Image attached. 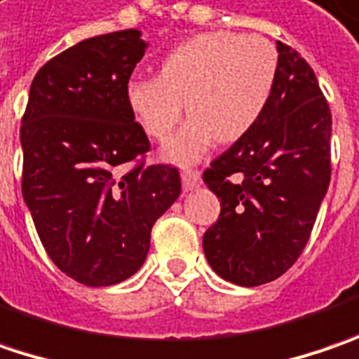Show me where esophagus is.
Returning <instances> with one entry per match:
<instances>
[{"instance_id": "1", "label": "esophagus", "mask_w": 359, "mask_h": 359, "mask_svg": "<svg viewBox=\"0 0 359 359\" xmlns=\"http://www.w3.org/2000/svg\"><path fill=\"white\" fill-rule=\"evenodd\" d=\"M180 179H182V189L187 193L201 187V172H196V170H182Z\"/></svg>"}]
</instances>
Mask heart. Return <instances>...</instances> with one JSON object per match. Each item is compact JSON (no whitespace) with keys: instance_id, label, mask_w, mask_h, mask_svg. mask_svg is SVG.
<instances>
[{"instance_id":"obj_1","label":"heart","mask_w":359,"mask_h":359,"mask_svg":"<svg viewBox=\"0 0 359 359\" xmlns=\"http://www.w3.org/2000/svg\"><path fill=\"white\" fill-rule=\"evenodd\" d=\"M277 80V52L257 34L207 32L180 41L161 62L158 76H134L124 88L140 128L166 140L187 112L191 120L175 134L164 158L196 163L215 140L235 142L267 108Z\"/></svg>"}]
</instances>
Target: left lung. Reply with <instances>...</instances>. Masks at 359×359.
<instances>
[{"label": "left lung", "mask_w": 359, "mask_h": 359, "mask_svg": "<svg viewBox=\"0 0 359 359\" xmlns=\"http://www.w3.org/2000/svg\"><path fill=\"white\" fill-rule=\"evenodd\" d=\"M277 80L257 124L215 158L203 180L221 198L203 235L212 271L255 287L281 277L302 255L332 163V112L311 66L277 41Z\"/></svg>", "instance_id": "1"}]
</instances>
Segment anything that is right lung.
<instances>
[{"instance_id":"obj_1","label":"right lung","mask_w":359,"mask_h":359,"mask_svg":"<svg viewBox=\"0 0 359 359\" xmlns=\"http://www.w3.org/2000/svg\"><path fill=\"white\" fill-rule=\"evenodd\" d=\"M140 36L112 32L52 57L22 118V193L39 241L60 271L88 287L133 277L152 225L180 195L175 166L140 161L150 142L124 96L149 46Z\"/></svg>"}]
</instances>
